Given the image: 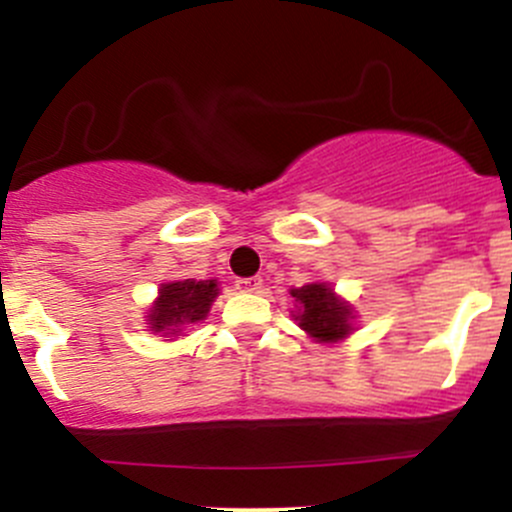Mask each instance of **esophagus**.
<instances>
[{
	"label": "esophagus",
	"instance_id": "obj_1",
	"mask_svg": "<svg viewBox=\"0 0 512 512\" xmlns=\"http://www.w3.org/2000/svg\"><path fill=\"white\" fill-rule=\"evenodd\" d=\"M235 287L240 289V292H257V289L262 287V277H240V280L235 282Z\"/></svg>",
	"mask_w": 512,
	"mask_h": 512
}]
</instances>
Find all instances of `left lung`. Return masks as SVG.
<instances>
[{
    "mask_svg": "<svg viewBox=\"0 0 512 512\" xmlns=\"http://www.w3.org/2000/svg\"><path fill=\"white\" fill-rule=\"evenodd\" d=\"M289 294L299 304V312L294 314V319L312 339H317V342H339V339L352 334V304L337 297L327 282L294 287Z\"/></svg>",
    "mask_w": 512,
    "mask_h": 512,
    "instance_id": "obj_1",
    "label": "left lung"
}]
</instances>
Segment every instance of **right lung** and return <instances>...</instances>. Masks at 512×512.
<instances>
[{"label":"right lung","mask_w":512,"mask_h":512,"mask_svg":"<svg viewBox=\"0 0 512 512\" xmlns=\"http://www.w3.org/2000/svg\"><path fill=\"white\" fill-rule=\"evenodd\" d=\"M218 297L215 280H180L165 282L158 289V299L153 302L146 322L151 332L178 334L185 324H195L208 317L210 304Z\"/></svg>","instance_id":"obj_1"}]
</instances>
